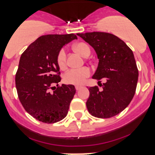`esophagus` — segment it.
<instances>
[{
    "instance_id": "1",
    "label": "esophagus",
    "mask_w": 155,
    "mask_h": 155,
    "mask_svg": "<svg viewBox=\"0 0 155 155\" xmlns=\"http://www.w3.org/2000/svg\"><path fill=\"white\" fill-rule=\"evenodd\" d=\"M82 85H76V89L77 91H79V89H81V88H82Z\"/></svg>"
}]
</instances>
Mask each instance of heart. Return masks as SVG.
Here are the masks:
<instances>
[{"label":"heart","mask_w":155,"mask_h":155,"mask_svg":"<svg viewBox=\"0 0 155 155\" xmlns=\"http://www.w3.org/2000/svg\"><path fill=\"white\" fill-rule=\"evenodd\" d=\"M74 49L83 57H87L91 53L89 46L84 43H78L73 46ZM57 62L59 68L64 69L67 65V55L64 48L60 50L57 56ZM90 69L86 67L81 68H73L67 72L64 75L65 82L72 85H82L86 78L90 76Z\"/></svg>","instance_id":"heart-1"}]
</instances>
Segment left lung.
Returning <instances> with one entry per match:
<instances>
[{
	"label": "left lung",
	"mask_w": 155,
	"mask_h": 155,
	"mask_svg": "<svg viewBox=\"0 0 155 155\" xmlns=\"http://www.w3.org/2000/svg\"><path fill=\"white\" fill-rule=\"evenodd\" d=\"M93 47L98 66L92 79L103 83L88 87L90 95L86 106L89 113L101 118L113 117L129 105L135 94L139 72L134 53L125 43L116 36L105 32L77 34Z\"/></svg>",
	"instance_id": "obj_1"
}]
</instances>
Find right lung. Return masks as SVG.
<instances>
[{"label":"right lung","mask_w":155,"mask_h":155,"mask_svg":"<svg viewBox=\"0 0 155 155\" xmlns=\"http://www.w3.org/2000/svg\"><path fill=\"white\" fill-rule=\"evenodd\" d=\"M75 39L73 34L41 36L21 55L15 74L17 93L25 109L38 121L55 123L68 115L76 88L73 85L58 86L61 79L57 56ZM54 84L57 88L51 93L49 89Z\"/></svg>","instance_id":"add662e5"}]
</instances>
